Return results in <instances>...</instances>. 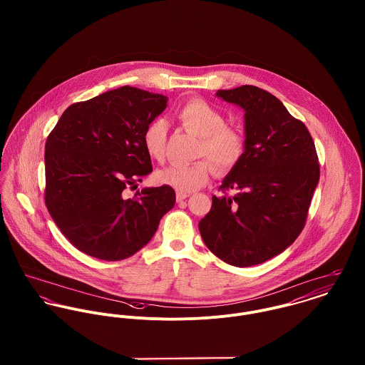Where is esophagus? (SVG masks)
<instances>
[{
  "label": "esophagus",
  "mask_w": 365,
  "mask_h": 365,
  "mask_svg": "<svg viewBox=\"0 0 365 365\" xmlns=\"http://www.w3.org/2000/svg\"><path fill=\"white\" fill-rule=\"evenodd\" d=\"M188 197H190V194H187V192H177V202H182Z\"/></svg>",
  "instance_id": "esophagus-1"
}]
</instances>
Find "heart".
Masks as SVG:
<instances>
[{
	"mask_svg": "<svg viewBox=\"0 0 365 365\" xmlns=\"http://www.w3.org/2000/svg\"><path fill=\"white\" fill-rule=\"evenodd\" d=\"M177 118L185 129L200 136L195 157H207L216 173H226L237 164L245 152V139L237 129L226 125L219 109L202 100H191L178 109ZM167 135L168 126L161 118L149 122L143 130V148L158 163L165 158ZM210 164L204 158L190 164H170L157 171V181L178 192H191L208 181Z\"/></svg>",
	"mask_w": 365,
	"mask_h": 365,
	"instance_id": "1",
	"label": "heart"
}]
</instances>
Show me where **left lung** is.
Listing matches in <instances>:
<instances>
[{
    "mask_svg": "<svg viewBox=\"0 0 365 365\" xmlns=\"http://www.w3.org/2000/svg\"><path fill=\"white\" fill-rule=\"evenodd\" d=\"M216 97L245 110V152L222 181L235 195L212 197L200 222L209 250L235 267L269 260L289 247L302 232L319 160L304 122L284 104L255 86L219 90Z\"/></svg>",
    "mask_w": 365,
    "mask_h": 365,
    "instance_id": "1",
    "label": "left lung"
}]
</instances>
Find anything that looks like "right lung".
<instances>
[{"label":"right lung","mask_w":365,"mask_h":365,"mask_svg":"<svg viewBox=\"0 0 365 365\" xmlns=\"http://www.w3.org/2000/svg\"><path fill=\"white\" fill-rule=\"evenodd\" d=\"M167 106V97L120 87L70 105L45 146V202L80 252L100 259H128L145 247L160 219L174 207L168 185L135 187L153 171L142 136Z\"/></svg>","instance_id":"obj_1"}]
</instances>
